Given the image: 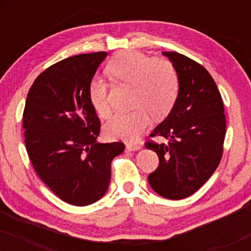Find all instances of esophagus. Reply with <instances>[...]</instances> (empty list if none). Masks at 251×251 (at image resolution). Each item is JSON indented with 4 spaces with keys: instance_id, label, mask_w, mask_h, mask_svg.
Masks as SVG:
<instances>
[{
    "instance_id": "obj_1",
    "label": "esophagus",
    "mask_w": 251,
    "mask_h": 251,
    "mask_svg": "<svg viewBox=\"0 0 251 251\" xmlns=\"http://www.w3.org/2000/svg\"><path fill=\"white\" fill-rule=\"evenodd\" d=\"M142 146L139 145V144H126L125 149L126 151H137V150H139Z\"/></svg>"
}]
</instances>
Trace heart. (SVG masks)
Listing matches in <instances>:
<instances>
[{
    "mask_svg": "<svg viewBox=\"0 0 251 251\" xmlns=\"http://www.w3.org/2000/svg\"><path fill=\"white\" fill-rule=\"evenodd\" d=\"M112 77L133 86V111L118 113L107 123L105 133L112 139L134 140L150 123V116L160 119L168 116L179 94V75L174 63L166 59H152L137 50H124L107 63ZM107 83L94 77L88 94L100 117L111 114Z\"/></svg>",
    "mask_w": 251,
    "mask_h": 251,
    "instance_id": "heart-1",
    "label": "heart"
}]
</instances>
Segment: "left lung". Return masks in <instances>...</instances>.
<instances>
[{"label":"left lung","mask_w":251,"mask_h":251,"mask_svg":"<svg viewBox=\"0 0 251 251\" xmlns=\"http://www.w3.org/2000/svg\"><path fill=\"white\" fill-rule=\"evenodd\" d=\"M163 54L177 70L180 87L170 114L150 134L168 143H145L159 157L148 179L162 197L183 200L201 188L220 165L226 114L216 82L201 63L176 51Z\"/></svg>","instance_id":"obj_1"}]
</instances>
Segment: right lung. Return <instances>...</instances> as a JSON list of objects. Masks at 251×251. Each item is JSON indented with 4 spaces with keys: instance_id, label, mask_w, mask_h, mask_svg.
Masks as SVG:
<instances>
[{
    "instance_id": "right-lung-1",
    "label": "right lung",
    "mask_w": 251,
    "mask_h": 251,
    "mask_svg": "<svg viewBox=\"0 0 251 251\" xmlns=\"http://www.w3.org/2000/svg\"><path fill=\"white\" fill-rule=\"evenodd\" d=\"M106 51L79 54L43 71L28 92L25 143L33 168L60 200L85 206L107 191L122 142L100 144V120L88 88Z\"/></svg>"
}]
</instances>
